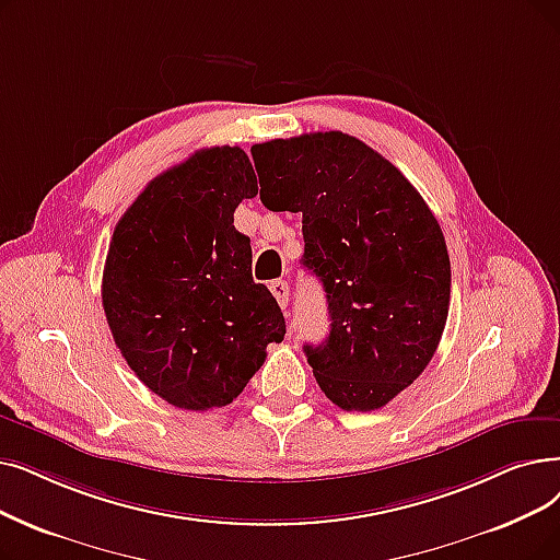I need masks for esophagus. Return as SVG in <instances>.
Returning a JSON list of instances; mask_svg holds the SVG:
<instances>
[{
  "instance_id": "34e87169",
  "label": "esophagus",
  "mask_w": 560,
  "mask_h": 560,
  "mask_svg": "<svg viewBox=\"0 0 560 560\" xmlns=\"http://www.w3.org/2000/svg\"><path fill=\"white\" fill-rule=\"evenodd\" d=\"M270 290H272V295L277 298L279 306H281V308H285V306H288V293H290V285H288L285 281L277 279V281H272V283H270Z\"/></svg>"
}]
</instances>
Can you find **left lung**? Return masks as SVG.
I'll return each instance as SVG.
<instances>
[{
  "instance_id": "left-lung-1",
  "label": "left lung",
  "mask_w": 560,
  "mask_h": 560,
  "mask_svg": "<svg viewBox=\"0 0 560 560\" xmlns=\"http://www.w3.org/2000/svg\"><path fill=\"white\" fill-rule=\"evenodd\" d=\"M260 201L302 212V265L323 281L331 329L304 346L315 382L348 411L394 400L430 363L448 318L444 233L398 168L357 137L252 145Z\"/></svg>"
}]
</instances>
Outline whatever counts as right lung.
<instances>
[{
	"label": "right lung",
	"instance_id": "add662e5",
	"mask_svg": "<svg viewBox=\"0 0 560 560\" xmlns=\"http://www.w3.org/2000/svg\"><path fill=\"white\" fill-rule=\"evenodd\" d=\"M256 194L249 155L212 145L153 178L114 229L103 272L114 343L174 407L233 402L283 340V313L254 283L249 237L233 226Z\"/></svg>",
	"mask_w": 560,
	"mask_h": 560
}]
</instances>
